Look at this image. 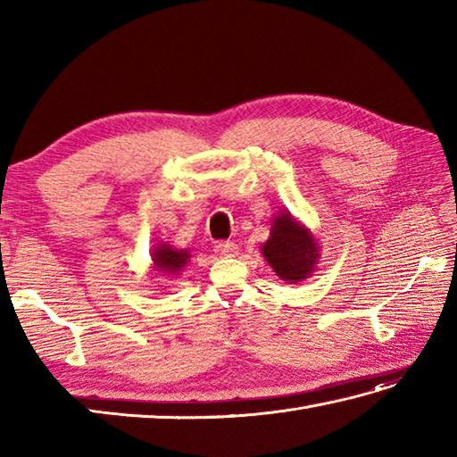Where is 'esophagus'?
Instances as JSON below:
<instances>
[{
	"instance_id": "esophagus-1",
	"label": "esophagus",
	"mask_w": 457,
	"mask_h": 457,
	"mask_svg": "<svg viewBox=\"0 0 457 457\" xmlns=\"http://www.w3.org/2000/svg\"><path fill=\"white\" fill-rule=\"evenodd\" d=\"M216 253L220 257H236L239 253V247L234 241H220V244H216Z\"/></svg>"
}]
</instances>
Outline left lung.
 <instances>
[{"instance_id":"8db88e82","label":"left lung","mask_w":457,"mask_h":457,"mask_svg":"<svg viewBox=\"0 0 457 457\" xmlns=\"http://www.w3.org/2000/svg\"><path fill=\"white\" fill-rule=\"evenodd\" d=\"M261 253L277 277L287 283H300L316 270L320 247L312 231L283 210L273 220L270 237L261 245Z\"/></svg>"}]
</instances>
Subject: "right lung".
Listing matches in <instances>:
<instances>
[{
    "mask_svg": "<svg viewBox=\"0 0 457 457\" xmlns=\"http://www.w3.org/2000/svg\"><path fill=\"white\" fill-rule=\"evenodd\" d=\"M153 265L161 275H179L188 263L190 253L187 249H174L169 244H159L153 249Z\"/></svg>",
    "mask_w": 457,
    "mask_h": 457,
    "instance_id": "add662e5",
    "label": "right lung"
}]
</instances>
